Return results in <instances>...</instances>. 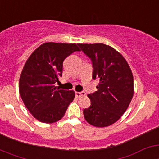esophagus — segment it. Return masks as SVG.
Returning a JSON list of instances; mask_svg holds the SVG:
<instances>
[{"instance_id": "1", "label": "esophagus", "mask_w": 159, "mask_h": 159, "mask_svg": "<svg viewBox=\"0 0 159 159\" xmlns=\"http://www.w3.org/2000/svg\"><path fill=\"white\" fill-rule=\"evenodd\" d=\"M86 95V93L84 92H75V96L78 97V98H80V97L81 96H85Z\"/></svg>"}]
</instances>
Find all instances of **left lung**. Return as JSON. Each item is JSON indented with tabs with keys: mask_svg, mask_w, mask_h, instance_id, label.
I'll return each instance as SVG.
<instances>
[{
	"mask_svg": "<svg viewBox=\"0 0 159 159\" xmlns=\"http://www.w3.org/2000/svg\"><path fill=\"white\" fill-rule=\"evenodd\" d=\"M92 63L97 91L88 95L91 106L84 110L89 124L105 127L118 121L127 111L134 95V79L127 60L104 43H78Z\"/></svg>",
	"mask_w": 159,
	"mask_h": 159,
	"instance_id": "8db88e82",
	"label": "left lung"
}]
</instances>
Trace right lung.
Here are the masks:
<instances>
[{
  "label": "right lung",
  "instance_id": "right-lung-1",
  "mask_svg": "<svg viewBox=\"0 0 159 159\" xmlns=\"http://www.w3.org/2000/svg\"><path fill=\"white\" fill-rule=\"evenodd\" d=\"M75 43H44L38 47L25 63L19 81L22 100L32 116L44 123L59 121L75 98L74 91L54 86L62 76L63 62L74 52Z\"/></svg>",
  "mask_w": 159,
  "mask_h": 159
}]
</instances>
